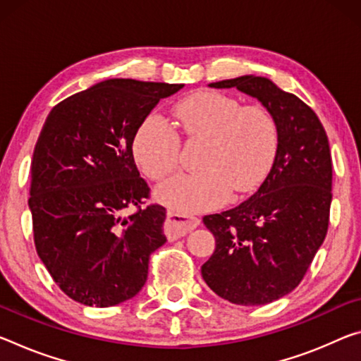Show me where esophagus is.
I'll return each instance as SVG.
<instances>
[{
    "mask_svg": "<svg viewBox=\"0 0 361 361\" xmlns=\"http://www.w3.org/2000/svg\"><path fill=\"white\" fill-rule=\"evenodd\" d=\"M201 220L196 219L192 215H185V214H176V212H169L167 220H165V234H167L169 239H176L181 238L192 231L194 228L199 226Z\"/></svg>",
    "mask_w": 361,
    "mask_h": 361,
    "instance_id": "esophagus-1",
    "label": "esophagus"
}]
</instances>
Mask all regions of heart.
<instances>
[{"label":"heart","mask_w":361,"mask_h":361,"mask_svg":"<svg viewBox=\"0 0 361 361\" xmlns=\"http://www.w3.org/2000/svg\"><path fill=\"white\" fill-rule=\"evenodd\" d=\"M181 128L205 140L199 171L180 173L156 190L157 201L178 214L220 207L230 192L244 194L260 185L278 147L273 117L260 106H241L219 91H199L175 109ZM181 140L162 117L149 116L136 130L133 154L152 180L170 175L180 162Z\"/></svg>","instance_id":"obj_1"}]
</instances>
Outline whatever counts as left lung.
<instances>
[{
    "label": "left lung",
    "mask_w": 361,
    "mask_h": 361,
    "mask_svg": "<svg viewBox=\"0 0 361 361\" xmlns=\"http://www.w3.org/2000/svg\"><path fill=\"white\" fill-rule=\"evenodd\" d=\"M209 87L255 98L276 123V154L257 192L202 219L216 243L201 268L204 281L231 304L265 305L299 286L326 238L333 199L329 141L317 114L270 78L243 75Z\"/></svg>",
    "instance_id": "left-lung-1"
}]
</instances>
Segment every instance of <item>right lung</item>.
<instances>
[{
    "label": "right lung",
    "mask_w": 361,
    "mask_h": 361,
    "mask_svg": "<svg viewBox=\"0 0 361 361\" xmlns=\"http://www.w3.org/2000/svg\"><path fill=\"white\" fill-rule=\"evenodd\" d=\"M185 85L111 78L59 102L38 136L28 207L38 257L56 284L88 307L133 299L164 245L165 209L147 205L133 159L136 130ZM128 207L139 212L125 217Z\"/></svg>",
    "instance_id": "add662e5"
}]
</instances>
